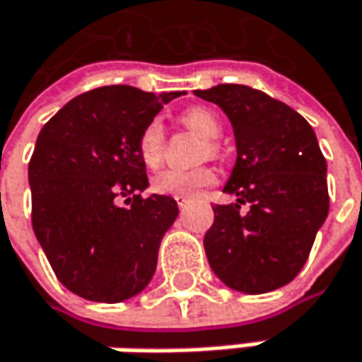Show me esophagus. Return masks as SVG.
<instances>
[{
    "instance_id": "obj_1",
    "label": "esophagus",
    "mask_w": 362,
    "mask_h": 362,
    "mask_svg": "<svg viewBox=\"0 0 362 362\" xmlns=\"http://www.w3.org/2000/svg\"><path fill=\"white\" fill-rule=\"evenodd\" d=\"M175 200H177V206H179V208H185V206H187V198H183V196H179V198H175Z\"/></svg>"
}]
</instances>
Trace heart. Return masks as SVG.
<instances>
[{"instance_id":"heart-1","label":"heart","mask_w":362,"mask_h":362,"mask_svg":"<svg viewBox=\"0 0 362 362\" xmlns=\"http://www.w3.org/2000/svg\"><path fill=\"white\" fill-rule=\"evenodd\" d=\"M181 120L202 133L204 137H218L221 129H223V122L218 118V114L212 112L210 108H189L185 110ZM218 146L214 141H210V146L204 148V156H210V154H216ZM139 156L146 162V166L150 168H156L160 166V162L164 158V129L160 124V120H152L139 135ZM216 179L214 170L210 166H196V168H187V170H181V168H166V170H160L158 175L154 177L152 181V189L160 194V196H173V198H192L196 196L200 189L212 185Z\"/></svg>"}]
</instances>
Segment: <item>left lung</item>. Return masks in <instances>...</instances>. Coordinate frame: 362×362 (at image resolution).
I'll return each instance as SVG.
<instances>
[{
	"label": "left lung",
	"instance_id": "1",
	"mask_svg": "<svg viewBox=\"0 0 362 362\" xmlns=\"http://www.w3.org/2000/svg\"><path fill=\"white\" fill-rule=\"evenodd\" d=\"M227 114L238 160L225 185L238 202L212 206L204 250L231 290L264 294L288 286L304 267L327 218V162L313 127L279 100L246 85L194 91ZM242 203L250 210L239 214Z\"/></svg>",
	"mask_w": 362,
	"mask_h": 362
}]
</instances>
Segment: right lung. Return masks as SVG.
Segmentation results:
<instances>
[{
  "mask_svg": "<svg viewBox=\"0 0 362 362\" xmlns=\"http://www.w3.org/2000/svg\"><path fill=\"white\" fill-rule=\"evenodd\" d=\"M181 91L110 85L76 95L41 129L28 183L33 231L56 277L91 302H122L146 290L179 208L148 189L139 135ZM118 195L131 206H118Z\"/></svg>",
  "mask_w": 362,
  "mask_h": 362,
  "instance_id": "1",
  "label": "right lung"
}]
</instances>
